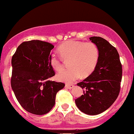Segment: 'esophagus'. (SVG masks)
<instances>
[{"mask_svg":"<svg viewBox=\"0 0 134 134\" xmlns=\"http://www.w3.org/2000/svg\"><path fill=\"white\" fill-rule=\"evenodd\" d=\"M74 86L73 84H66L65 87L67 89H72L73 88Z\"/></svg>","mask_w":134,"mask_h":134,"instance_id":"34e87169","label":"esophagus"}]
</instances>
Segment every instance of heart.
<instances>
[{"label":"heart","mask_w":134,"mask_h":134,"mask_svg":"<svg viewBox=\"0 0 134 134\" xmlns=\"http://www.w3.org/2000/svg\"><path fill=\"white\" fill-rule=\"evenodd\" d=\"M62 58L68 60V69L58 73L56 78L58 81L66 83H72L82 77L90 76L94 70L99 59V49L93 42L74 40L63 43L58 48ZM50 64L57 71L63 67L62 58L55 53L50 56Z\"/></svg>","instance_id":"heart-1"}]
</instances>
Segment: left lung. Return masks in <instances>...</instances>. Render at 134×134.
<instances>
[{
  "label": "left lung",
  "mask_w": 134,
  "mask_h": 134,
  "mask_svg": "<svg viewBox=\"0 0 134 134\" xmlns=\"http://www.w3.org/2000/svg\"><path fill=\"white\" fill-rule=\"evenodd\" d=\"M99 49V59L94 71L77 83L84 94L75 100L83 113L90 115L101 113L115 102L120 91L122 66L115 47L99 36L90 38Z\"/></svg>",
  "instance_id": "1"
}]
</instances>
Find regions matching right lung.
<instances>
[{
	"mask_svg": "<svg viewBox=\"0 0 134 134\" xmlns=\"http://www.w3.org/2000/svg\"><path fill=\"white\" fill-rule=\"evenodd\" d=\"M53 48L46 41H24L12 57V89L21 107L33 114L48 113L57 93L65 86L63 82L48 81L55 74L49 61Z\"/></svg>",
	"mask_w": 134,
	"mask_h": 134,
	"instance_id": "obj_1",
	"label": "right lung"
}]
</instances>
